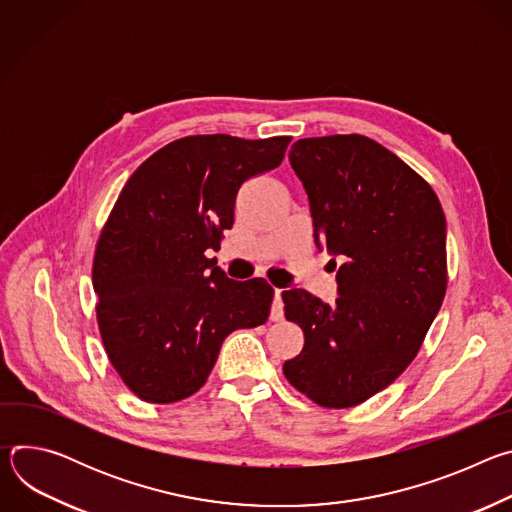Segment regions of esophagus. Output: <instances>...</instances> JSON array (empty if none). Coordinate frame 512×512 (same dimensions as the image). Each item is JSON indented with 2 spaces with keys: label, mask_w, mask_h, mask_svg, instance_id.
<instances>
[{
  "label": "esophagus",
  "mask_w": 512,
  "mask_h": 512,
  "mask_svg": "<svg viewBox=\"0 0 512 512\" xmlns=\"http://www.w3.org/2000/svg\"><path fill=\"white\" fill-rule=\"evenodd\" d=\"M281 291L283 289H275V302L271 308V320H281L283 318V302H281Z\"/></svg>",
  "instance_id": "esophagus-1"
}]
</instances>
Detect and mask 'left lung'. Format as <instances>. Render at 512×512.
<instances>
[{"instance_id":"left-lung-1","label":"left lung","mask_w":512,"mask_h":512,"mask_svg":"<svg viewBox=\"0 0 512 512\" xmlns=\"http://www.w3.org/2000/svg\"><path fill=\"white\" fill-rule=\"evenodd\" d=\"M289 164L312 208L316 243L342 255L338 298L281 294L304 330L283 375L326 409L360 405L417 356L448 287L446 214L433 188L401 158L358 133L298 139Z\"/></svg>"}]
</instances>
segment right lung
I'll return each instance as SVG.
<instances>
[{
	"label": "right lung",
	"mask_w": 512,
	"mask_h": 512,
	"mask_svg": "<svg viewBox=\"0 0 512 512\" xmlns=\"http://www.w3.org/2000/svg\"><path fill=\"white\" fill-rule=\"evenodd\" d=\"M289 141L188 135L123 186L95 247L93 287L105 352L141 401L194 395L225 338L265 324L273 287L229 279L206 251L233 227L239 188L277 168Z\"/></svg>",
	"instance_id": "1"
}]
</instances>
